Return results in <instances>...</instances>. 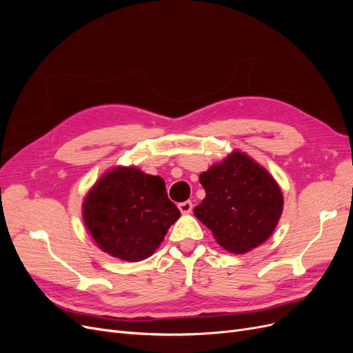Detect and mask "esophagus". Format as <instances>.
Segmentation results:
<instances>
[{
  "label": "esophagus",
  "mask_w": 353,
  "mask_h": 353,
  "mask_svg": "<svg viewBox=\"0 0 353 353\" xmlns=\"http://www.w3.org/2000/svg\"><path fill=\"white\" fill-rule=\"evenodd\" d=\"M178 209L181 213H184V215H187V213H190L191 210H193V203H191L190 200L188 201H183L179 203L178 205Z\"/></svg>",
  "instance_id": "esophagus-1"
}]
</instances>
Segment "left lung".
I'll use <instances>...</instances> for the list:
<instances>
[{
    "label": "left lung",
    "mask_w": 353,
    "mask_h": 353,
    "mask_svg": "<svg viewBox=\"0 0 353 353\" xmlns=\"http://www.w3.org/2000/svg\"><path fill=\"white\" fill-rule=\"evenodd\" d=\"M206 197L194 215L221 248L243 254L268 240L279 223L284 197L274 176L243 152H232L200 174Z\"/></svg>",
    "instance_id": "left-lung-1"
}]
</instances>
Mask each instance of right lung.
Returning <instances> with one entry per match:
<instances>
[{"label":"right lung","instance_id":"obj_1","mask_svg":"<svg viewBox=\"0 0 353 353\" xmlns=\"http://www.w3.org/2000/svg\"><path fill=\"white\" fill-rule=\"evenodd\" d=\"M179 215L163 178L135 166L109 169L82 203L83 223L94 243L126 262L152 256Z\"/></svg>","mask_w":353,"mask_h":353}]
</instances>
